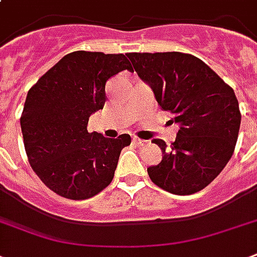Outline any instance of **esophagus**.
<instances>
[{
  "label": "esophagus",
  "mask_w": 257,
  "mask_h": 257,
  "mask_svg": "<svg viewBox=\"0 0 257 257\" xmlns=\"http://www.w3.org/2000/svg\"><path fill=\"white\" fill-rule=\"evenodd\" d=\"M145 141L141 140V139H139V137H133V144L135 145H143Z\"/></svg>",
  "instance_id": "1"
}]
</instances>
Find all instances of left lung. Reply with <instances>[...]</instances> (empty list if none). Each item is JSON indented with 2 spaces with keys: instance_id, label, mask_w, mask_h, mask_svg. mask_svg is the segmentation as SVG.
Segmentation results:
<instances>
[{
  "instance_id": "left-lung-1",
  "label": "left lung",
  "mask_w": 257,
  "mask_h": 257,
  "mask_svg": "<svg viewBox=\"0 0 257 257\" xmlns=\"http://www.w3.org/2000/svg\"><path fill=\"white\" fill-rule=\"evenodd\" d=\"M163 110L179 124L176 140H153L163 160L148 168L153 184L173 195H192L219 176L235 151L241 113L231 86L188 53H128Z\"/></svg>"
}]
</instances>
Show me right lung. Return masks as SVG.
Here are the masks:
<instances>
[{"mask_svg": "<svg viewBox=\"0 0 257 257\" xmlns=\"http://www.w3.org/2000/svg\"><path fill=\"white\" fill-rule=\"evenodd\" d=\"M133 70L124 54L77 50L66 54L29 89L21 131L30 167L54 193L86 200L112 183L129 135L88 132L89 116L104 108L105 84Z\"/></svg>", "mask_w": 257, "mask_h": 257, "instance_id": "add662e5", "label": "right lung"}]
</instances>
